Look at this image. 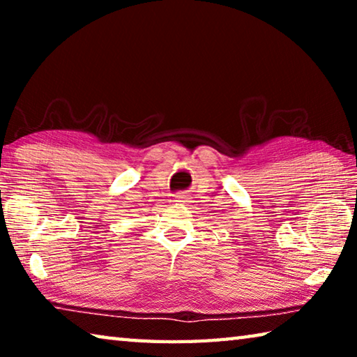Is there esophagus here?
<instances>
[{"instance_id": "obj_1", "label": "esophagus", "mask_w": 357, "mask_h": 357, "mask_svg": "<svg viewBox=\"0 0 357 357\" xmlns=\"http://www.w3.org/2000/svg\"><path fill=\"white\" fill-rule=\"evenodd\" d=\"M173 202L174 204H181V206H183V204H187V202H189V197H187L185 193H178V195H174Z\"/></svg>"}]
</instances>
